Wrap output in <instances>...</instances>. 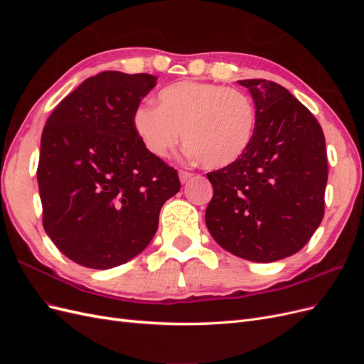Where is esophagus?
I'll use <instances>...</instances> for the list:
<instances>
[{
	"label": "esophagus",
	"mask_w": 364,
	"mask_h": 364,
	"mask_svg": "<svg viewBox=\"0 0 364 364\" xmlns=\"http://www.w3.org/2000/svg\"><path fill=\"white\" fill-rule=\"evenodd\" d=\"M193 176H194V173H191V171H186V170H181L179 171V179H181L182 183L188 182L193 178Z\"/></svg>",
	"instance_id": "obj_1"
}]
</instances>
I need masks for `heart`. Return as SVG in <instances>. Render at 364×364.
Masks as SVG:
<instances>
[{"label": "heart", "mask_w": 364, "mask_h": 364, "mask_svg": "<svg viewBox=\"0 0 364 364\" xmlns=\"http://www.w3.org/2000/svg\"><path fill=\"white\" fill-rule=\"evenodd\" d=\"M159 107L142 105L134 126L155 156H167L181 141L206 167L235 162L255 135L257 109L243 91L215 83L185 80L159 92Z\"/></svg>", "instance_id": "heart-1"}]
</instances>
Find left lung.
Returning a JSON list of instances; mask_svg holds the SVG:
<instances>
[{
	"label": "left lung",
	"mask_w": 364,
	"mask_h": 364,
	"mask_svg": "<svg viewBox=\"0 0 364 364\" xmlns=\"http://www.w3.org/2000/svg\"><path fill=\"white\" fill-rule=\"evenodd\" d=\"M238 83L257 107L255 135L235 162L206 174L214 194L205 222L225 250L272 262L301 250L322 222L325 136L314 115L281 85Z\"/></svg>",
	"instance_id": "left-lung-1"
}]
</instances>
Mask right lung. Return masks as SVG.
<instances>
[{"label":"right lung","instance_id":"obj_1","mask_svg":"<svg viewBox=\"0 0 364 364\" xmlns=\"http://www.w3.org/2000/svg\"><path fill=\"white\" fill-rule=\"evenodd\" d=\"M151 74L105 71L56 106L41 138L42 225L56 247L90 269L136 257L155 235L178 171L147 150L134 126Z\"/></svg>","mask_w":364,"mask_h":364}]
</instances>
